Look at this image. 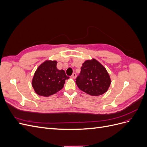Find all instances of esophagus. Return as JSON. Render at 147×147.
I'll list each match as a JSON object with an SVG mask.
<instances>
[{"instance_id": "34e87169", "label": "esophagus", "mask_w": 147, "mask_h": 147, "mask_svg": "<svg viewBox=\"0 0 147 147\" xmlns=\"http://www.w3.org/2000/svg\"><path fill=\"white\" fill-rule=\"evenodd\" d=\"M76 77H77V75H76V74H75V73H74V74L72 75V76H71V77H72V78H74V79H75V78H76Z\"/></svg>"}]
</instances>
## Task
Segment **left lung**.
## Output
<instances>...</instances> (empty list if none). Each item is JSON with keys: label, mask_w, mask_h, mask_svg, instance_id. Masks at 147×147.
Returning <instances> with one entry per match:
<instances>
[{"label": "left lung", "mask_w": 147, "mask_h": 147, "mask_svg": "<svg viewBox=\"0 0 147 147\" xmlns=\"http://www.w3.org/2000/svg\"><path fill=\"white\" fill-rule=\"evenodd\" d=\"M75 82L80 90L91 96H97L107 91L111 79L104 66L96 59H92L83 63L80 74Z\"/></svg>", "instance_id": "left-lung-1"}]
</instances>
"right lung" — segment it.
<instances>
[{
    "instance_id": "add662e5",
    "label": "right lung",
    "mask_w": 147,
    "mask_h": 147,
    "mask_svg": "<svg viewBox=\"0 0 147 147\" xmlns=\"http://www.w3.org/2000/svg\"><path fill=\"white\" fill-rule=\"evenodd\" d=\"M57 63L56 61L47 60L35 72L32 86L38 95L48 97L56 94L63 89L65 80L69 78L64 70L57 69Z\"/></svg>"
}]
</instances>
